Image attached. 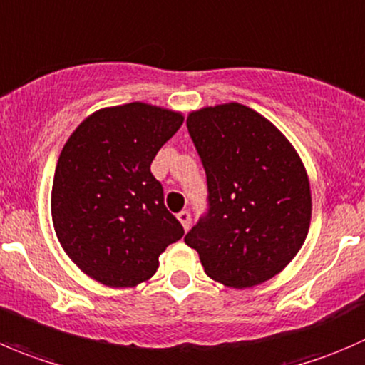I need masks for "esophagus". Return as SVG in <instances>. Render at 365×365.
<instances>
[{
    "instance_id": "1",
    "label": "esophagus",
    "mask_w": 365,
    "mask_h": 365,
    "mask_svg": "<svg viewBox=\"0 0 365 365\" xmlns=\"http://www.w3.org/2000/svg\"><path fill=\"white\" fill-rule=\"evenodd\" d=\"M176 217H178V221L182 222V226L185 230H189V226H190V214L187 210H182L180 212L178 215H176Z\"/></svg>"
}]
</instances>
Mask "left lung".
<instances>
[{
  "label": "left lung",
  "instance_id": "1",
  "mask_svg": "<svg viewBox=\"0 0 365 365\" xmlns=\"http://www.w3.org/2000/svg\"><path fill=\"white\" fill-rule=\"evenodd\" d=\"M207 173L208 214L185 235L212 280L233 289L277 277L312 217L307 169L287 137L253 108L203 107L187 118Z\"/></svg>",
  "mask_w": 365,
  "mask_h": 365
}]
</instances>
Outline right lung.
Segmentation results:
<instances>
[{
    "mask_svg": "<svg viewBox=\"0 0 365 365\" xmlns=\"http://www.w3.org/2000/svg\"><path fill=\"white\" fill-rule=\"evenodd\" d=\"M182 123V112L133 101L96 110L63 144L51 189L53 228L67 257L93 280L135 287L183 237L150 169Z\"/></svg>",
    "mask_w": 365,
    "mask_h": 365,
    "instance_id": "right-lung-1",
    "label": "right lung"
}]
</instances>
